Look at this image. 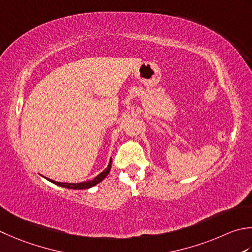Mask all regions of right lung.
I'll return each instance as SVG.
<instances>
[{
  "label": "right lung",
  "mask_w": 252,
  "mask_h": 252,
  "mask_svg": "<svg viewBox=\"0 0 252 252\" xmlns=\"http://www.w3.org/2000/svg\"><path fill=\"white\" fill-rule=\"evenodd\" d=\"M111 164H112V158H110L109 160V164H108L107 168L105 170H102L99 175L96 176L95 178L92 179V180H87V181H83V182H78V184H72V182H58V181H54L52 179H49L46 178V177H43V178H46L48 181L52 182V184L57 185V186H60L62 188H67V189H73V190H83V189H90L92 187H95L96 185L99 184L103 179L106 178L107 175L110 172L111 169Z\"/></svg>",
  "instance_id": "obj_1"
}]
</instances>
